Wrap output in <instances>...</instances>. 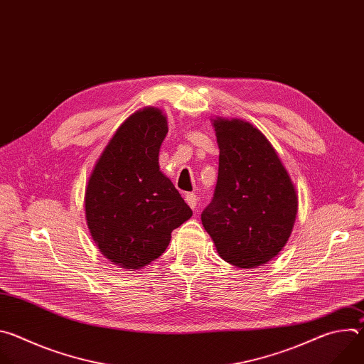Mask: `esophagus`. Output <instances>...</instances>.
Masks as SVG:
<instances>
[{"label": "esophagus", "mask_w": 364, "mask_h": 364, "mask_svg": "<svg viewBox=\"0 0 364 364\" xmlns=\"http://www.w3.org/2000/svg\"><path fill=\"white\" fill-rule=\"evenodd\" d=\"M184 200H186V203L191 207L193 210H196V205H197V196H196L194 193H187V194H184Z\"/></svg>", "instance_id": "obj_1"}]
</instances>
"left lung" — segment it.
<instances>
[{
  "label": "left lung",
  "mask_w": 364,
  "mask_h": 364,
  "mask_svg": "<svg viewBox=\"0 0 364 364\" xmlns=\"http://www.w3.org/2000/svg\"><path fill=\"white\" fill-rule=\"evenodd\" d=\"M219 176L212 203L201 213L219 256L259 268L287 245L298 212L295 186L268 138L243 119H213Z\"/></svg>",
  "instance_id": "left-lung-1"
}]
</instances>
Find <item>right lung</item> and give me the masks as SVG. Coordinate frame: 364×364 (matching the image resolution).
I'll return each instance as SVG.
<instances>
[{"label":"right lung","instance_id":"1","mask_svg":"<svg viewBox=\"0 0 364 364\" xmlns=\"http://www.w3.org/2000/svg\"><path fill=\"white\" fill-rule=\"evenodd\" d=\"M168 132L161 109L129 115L97 159L85 191L89 232L102 255L124 269H141L164 253L171 232L193 215L160 171Z\"/></svg>","mask_w":364,"mask_h":364}]
</instances>
